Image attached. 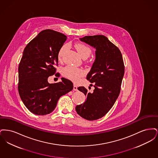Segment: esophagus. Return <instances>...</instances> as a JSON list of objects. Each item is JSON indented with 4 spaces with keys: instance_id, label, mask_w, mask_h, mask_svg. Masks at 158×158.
<instances>
[{
    "instance_id": "34e87169",
    "label": "esophagus",
    "mask_w": 158,
    "mask_h": 158,
    "mask_svg": "<svg viewBox=\"0 0 158 158\" xmlns=\"http://www.w3.org/2000/svg\"><path fill=\"white\" fill-rule=\"evenodd\" d=\"M73 90H77V86L76 85H73Z\"/></svg>"
}]
</instances>
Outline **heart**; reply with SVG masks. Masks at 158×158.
<instances>
[{
    "label": "heart",
    "instance_id": "obj_1",
    "mask_svg": "<svg viewBox=\"0 0 158 158\" xmlns=\"http://www.w3.org/2000/svg\"><path fill=\"white\" fill-rule=\"evenodd\" d=\"M75 46L77 52L83 59L88 58L90 56L92 51L88 46L80 43L76 44ZM68 48V45L67 44H64L61 46L58 53V57L59 59L62 58ZM61 73L64 77L74 82L78 81L80 77L85 74V72L82 69L74 67L71 65H67L63 68Z\"/></svg>",
    "mask_w": 158,
    "mask_h": 158
}]
</instances>
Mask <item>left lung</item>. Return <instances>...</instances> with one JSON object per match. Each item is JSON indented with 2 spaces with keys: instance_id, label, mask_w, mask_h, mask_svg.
<instances>
[{
  "instance_id": "obj_1",
  "label": "left lung",
  "mask_w": 158,
  "mask_h": 158,
  "mask_svg": "<svg viewBox=\"0 0 158 158\" xmlns=\"http://www.w3.org/2000/svg\"><path fill=\"white\" fill-rule=\"evenodd\" d=\"M80 40L96 49L95 60L86 76L95 89L90 93L83 86L77 88L86 100L77 105L76 111L87 120H96L110 110L118 98L124 74V61L119 48L104 35L85 36Z\"/></svg>"
}]
</instances>
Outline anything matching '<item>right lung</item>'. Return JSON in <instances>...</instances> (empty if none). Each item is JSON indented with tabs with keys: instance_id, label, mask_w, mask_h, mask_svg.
Here are the masks:
<instances>
[{
	"instance_id": "1",
	"label": "right lung",
	"mask_w": 158,
	"mask_h": 158,
	"mask_svg": "<svg viewBox=\"0 0 158 158\" xmlns=\"http://www.w3.org/2000/svg\"><path fill=\"white\" fill-rule=\"evenodd\" d=\"M66 39L63 34L45 30L32 40L23 50L18 67V89L24 105L35 115L52 113L59 98L73 88V83L64 77L60 82H48V77L56 72L58 53Z\"/></svg>"
}]
</instances>
